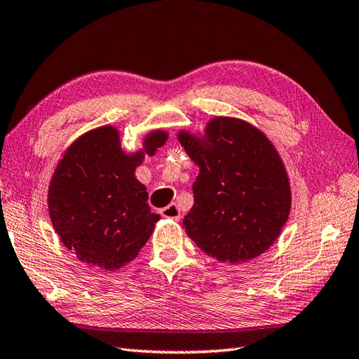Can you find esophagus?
<instances>
[{"label":"esophagus","instance_id":"1","mask_svg":"<svg viewBox=\"0 0 359 359\" xmlns=\"http://www.w3.org/2000/svg\"><path fill=\"white\" fill-rule=\"evenodd\" d=\"M160 215H162L163 217L166 219H172V220H180L182 215H180V210L175 203H170L168 207L162 208V211H160Z\"/></svg>","mask_w":359,"mask_h":359}]
</instances>
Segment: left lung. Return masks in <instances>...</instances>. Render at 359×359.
<instances>
[{
    "label": "left lung",
    "mask_w": 359,
    "mask_h": 359,
    "mask_svg": "<svg viewBox=\"0 0 359 359\" xmlns=\"http://www.w3.org/2000/svg\"><path fill=\"white\" fill-rule=\"evenodd\" d=\"M177 140L199 166L194 205L184 219L189 239L220 262L261 256L279 238L292 208L288 174L261 129L217 116L203 133L180 129Z\"/></svg>",
    "instance_id": "obj_1"
}]
</instances>
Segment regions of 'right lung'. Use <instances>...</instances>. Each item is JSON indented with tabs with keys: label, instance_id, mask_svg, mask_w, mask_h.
Listing matches in <instances>:
<instances>
[{
	"label": "right lung",
	"instance_id": "1",
	"mask_svg": "<svg viewBox=\"0 0 359 359\" xmlns=\"http://www.w3.org/2000/svg\"><path fill=\"white\" fill-rule=\"evenodd\" d=\"M168 140L152 129L142 148L126 152L116 126L90 129L75 139L55 166L48 189L53 230L81 262L116 271L137 257L160 215L151 212L137 166Z\"/></svg>",
	"mask_w": 359,
	"mask_h": 359
}]
</instances>
